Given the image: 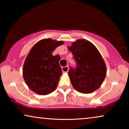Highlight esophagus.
<instances>
[{"label": "esophagus", "mask_w": 129, "mask_h": 129, "mask_svg": "<svg viewBox=\"0 0 129 129\" xmlns=\"http://www.w3.org/2000/svg\"><path fill=\"white\" fill-rule=\"evenodd\" d=\"M61 69L63 73H67L68 71V70H69V68H68V66H66V67H62Z\"/></svg>", "instance_id": "34e87169"}]
</instances>
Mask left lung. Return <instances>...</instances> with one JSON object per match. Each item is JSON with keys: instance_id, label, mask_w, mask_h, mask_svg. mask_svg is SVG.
Instances as JSON below:
<instances>
[{"instance_id": "left-lung-1", "label": "left lung", "mask_w": 129, "mask_h": 129, "mask_svg": "<svg viewBox=\"0 0 129 129\" xmlns=\"http://www.w3.org/2000/svg\"><path fill=\"white\" fill-rule=\"evenodd\" d=\"M68 48L77 62V67H71L68 71L74 88L83 94L99 89L106 78L107 68L97 48L90 41L81 39Z\"/></svg>"}]
</instances>
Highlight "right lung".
Returning a JSON list of instances; mask_svg holds the SVG:
<instances>
[{"instance_id": "add662e5", "label": "right lung", "mask_w": 129, "mask_h": 129, "mask_svg": "<svg viewBox=\"0 0 129 129\" xmlns=\"http://www.w3.org/2000/svg\"><path fill=\"white\" fill-rule=\"evenodd\" d=\"M62 41L48 38L38 41L28 53L23 66V77L32 91L39 95H47L55 90L62 75L59 55H52Z\"/></svg>"}]
</instances>
